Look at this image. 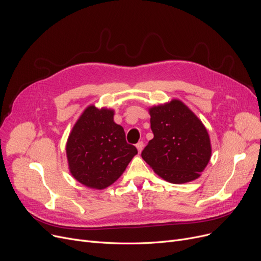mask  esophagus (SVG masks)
I'll list each match as a JSON object with an SVG mask.
<instances>
[{"instance_id": "esophagus-1", "label": "esophagus", "mask_w": 261, "mask_h": 261, "mask_svg": "<svg viewBox=\"0 0 261 261\" xmlns=\"http://www.w3.org/2000/svg\"><path fill=\"white\" fill-rule=\"evenodd\" d=\"M136 148H138V151H139V153H141V152H142V150H143V148H144V143H143V142H139L138 144H136Z\"/></svg>"}]
</instances>
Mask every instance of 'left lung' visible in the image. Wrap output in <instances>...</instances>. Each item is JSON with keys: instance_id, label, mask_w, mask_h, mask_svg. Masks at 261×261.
I'll list each match as a JSON object with an SVG mask.
<instances>
[{"instance_id": "obj_1", "label": "left lung", "mask_w": 261, "mask_h": 261, "mask_svg": "<svg viewBox=\"0 0 261 261\" xmlns=\"http://www.w3.org/2000/svg\"><path fill=\"white\" fill-rule=\"evenodd\" d=\"M148 111L154 138L143 150L144 161L169 183L198 179L212 156L210 135L201 119L179 99Z\"/></svg>"}]
</instances>
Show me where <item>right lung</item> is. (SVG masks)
<instances>
[{
    "label": "right lung",
    "mask_w": 261,
    "mask_h": 261,
    "mask_svg": "<svg viewBox=\"0 0 261 261\" xmlns=\"http://www.w3.org/2000/svg\"><path fill=\"white\" fill-rule=\"evenodd\" d=\"M68 170L92 189H105L126 170L138 150L126 142L123 128L114 121V110L90 105L67 138Z\"/></svg>",
    "instance_id": "obj_1"
}]
</instances>
